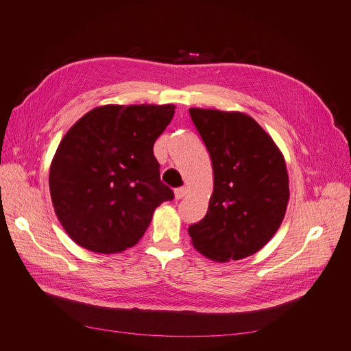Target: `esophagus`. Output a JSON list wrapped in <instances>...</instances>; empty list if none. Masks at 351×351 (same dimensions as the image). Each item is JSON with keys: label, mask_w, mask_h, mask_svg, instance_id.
Returning a JSON list of instances; mask_svg holds the SVG:
<instances>
[{"label": "esophagus", "mask_w": 351, "mask_h": 351, "mask_svg": "<svg viewBox=\"0 0 351 351\" xmlns=\"http://www.w3.org/2000/svg\"><path fill=\"white\" fill-rule=\"evenodd\" d=\"M186 193H187V189L186 187H178V189H176L174 190V196H176V199L178 200V199H182V197H184L186 196Z\"/></svg>", "instance_id": "obj_1"}]
</instances>
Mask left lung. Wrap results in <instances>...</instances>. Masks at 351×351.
I'll list each match as a JSON object with an SVG mask.
<instances>
[{"label":"left lung","mask_w":351,"mask_h":351,"mask_svg":"<svg viewBox=\"0 0 351 351\" xmlns=\"http://www.w3.org/2000/svg\"><path fill=\"white\" fill-rule=\"evenodd\" d=\"M189 112L214 169L206 215L189 227L193 247L215 262L247 258L274 237L289 205L282 152L247 114L204 108Z\"/></svg>","instance_id":"8db88e82"}]
</instances>
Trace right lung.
Here are the masks:
<instances>
[{
	"mask_svg": "<svg viewBox=\"0 0 351 351\" xmlns=\"http://www.w3.org/2000/svg\"><path fill=\"white\" fill-rule=\"evenodd\" d=\"M176 105H102L62 137L49 168L56 215L70 239L95 253L133 247L155 209L174 197L159 178L154 143Z\"/></svg>",
	"mask_w": 351,
	"mask_h": 351,
	"instance_id": "1",
	"label": "right lung"
}]
</instances>
